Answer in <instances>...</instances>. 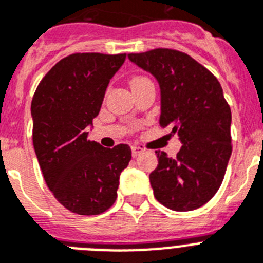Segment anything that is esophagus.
I'll return each mask as SVG.
<instances>
[{"label":"esophagus","mask_w":263,"mask_h":263,"mask_svg":"<svg viewBox=\"0 0 263 263\" xmlns=\"http://www.w3.org/2000/svg\"><path fill=\"white\" fill-rule=\"evenodd\" d=\"M142 153H145V148L143 147H139V146H133V147H132V154H133L134 158L141 155Z\"/></svg>","instance_id":"obj_1"}]
</instances>
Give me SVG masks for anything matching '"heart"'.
<instances>
[{
    "label": "heart",
    "instance_id": "obj_1",
    "mask_svg": "<svg viewBox=\"0 0 263 263\" xmlns=\"http://www.w3.org/2000/svg\"><path fill=\"white\" fill-rule=\"evenodd\" d=\"M142 79H146V78H142V76H134L132 80H130V83H133V81H138V80H142Z\"/></svg>",
    "mask_w": 263,
    "mask_h": 263
}]
</instances>
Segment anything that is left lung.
Wrapping results in <instances>:
<instances>
[{
    "label": "left lung",
    "instance_id": "left-lung-1",
    "mask_svg": "<svg viewBox=\"0 0 263 263\" xmlns=\"http://www.w3.org/2000/svg\"><path fill=\"white\" fill-rule=\"evenodd\" d=\"M127 57L155 76L160 126L171 127L183 143L176 158L155 152L158 167L148 176L155 199L179 212L200 208L218 191L232 154V113L221 85L182 51L155 48Z\"/></svg>",
    "mask_w": 263,
    "mask_h": 263
}]
</instances>
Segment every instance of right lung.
<instances>
[{"mask_svg": "<svg viewBox=\"0 0 263 263\" xmlns=\"http://www.w3.org/2000/svg\"><path fill=\"white\" fill-rule=\"evenodd\" d=\"M125 59L126 53H71L46 73L32 96V145L45 182L78 215H100L115 204L120 175L132 159L129 146L103 147L88 139L87 129Z\"/></svg>", "mask_w": 263, "mask_h": 263, "instance_id": "obj_1", "label": "right lung"}]
</instances>
